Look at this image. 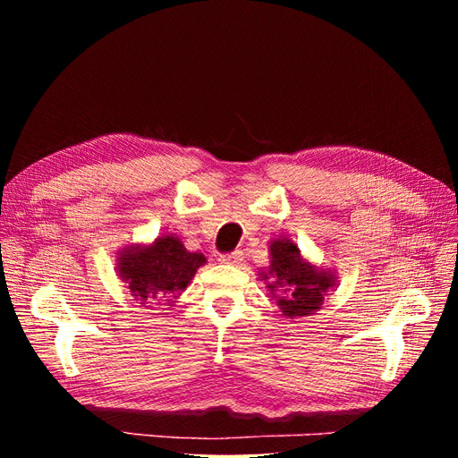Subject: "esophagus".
Here are the masks:
<instances>
[{
  "mask_svg": "<svg viewBox=\"0 0 458 458\" xmlns=\"http://www.w3.org/2000/svg\"><path fill=\"white\" fill-rule=\"evenodd\" d=\"M244 259V254L241 250H234L231 254H221L219 261L225 263V266H239V263Z\"/></svg>",
  "mask_w": 458,
  "mask_h": 458,
  "instance_id": "1",
  "label": "esophagus"
}]
</instances>
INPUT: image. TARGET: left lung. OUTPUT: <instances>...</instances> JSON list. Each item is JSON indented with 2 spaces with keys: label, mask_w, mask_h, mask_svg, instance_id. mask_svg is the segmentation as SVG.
<instances>
[{
  "label": "left lung",
  "mask_w": 458,
  "mask_h": 458,
  "mask_svg": "<svg viewBox=\"0 0 458 458\" xmlns=\"http://www.w3.org/2000/svg\"><path fill=\"white\" fill-rule=\"evenodd\" d=\"M269 267H263L258 275L281 315L301 318L321 310L325 298L338 283L336 273L315 266L301 256L293 241L283 237L269 242Z\"/></svg>",
  "instance_id": "obj_1"
}]
</instances>
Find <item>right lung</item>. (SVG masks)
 Masks as SVG:
<instances>
[{
    "label": "right lung",
    "instance_id": "obj_1",
    "mask_svg": "<svg viewBox=\"0 0 458 458\" xmlns=\"http://www.w3.org/2000/svg\"><path fill=\"white\" fill-rule=\"evenodd\" d=\"M204 263V254L189 252L182 239L164 233L152 242L130 244L118 250L116 275L141 306L152 301L174 306Z\"/></svg>",
    "mask_w": 458,
    "mask_h": 458
}]
</instances>
